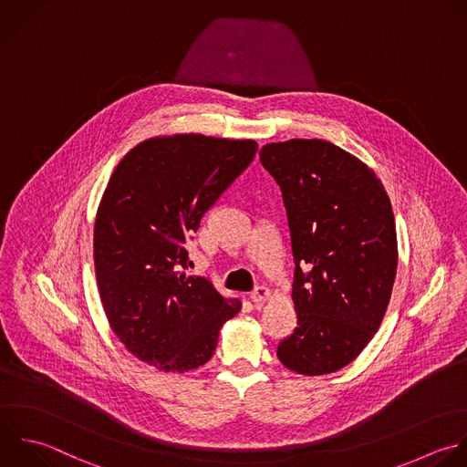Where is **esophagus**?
<instances>
[{"mask_svg":"<svg viewBox=\"0 0 467 467\" xmlns=\"http://www.w3.org/2000/svg\"><path fill=\"white\" fill-rule=\"evenodd\" d=\"M249 298H251L254 304H262V302H267V300L271 298V291H269V287H265V285H258V287L249 295Z\"/></svg>","mask_w":467,"mask_h":467,"instance_id":"esophagus-1","label":"esophagus"}]
</instances>
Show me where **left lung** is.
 <instances>
[{"instance_id": "8db88e82", "label": "left lung", "mask_w": 467, "mask_h": 467, "mask_svg": "<svg viewBox=\"0 0 467 467\" xmlns=\"http://www.w3.org/2000/svg\"><path fill=\"white\" fill-rule=\"evenodd\" d=\"M287 209L295 256V333L280 362L306 377L351 364L379 331L397 276L391 200L377 172L326 140H287L260 150Z\"/></svg>"}]
</instances>
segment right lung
<instances>
[{"label": "right lung", "mask_w": 467, "mask_h": 467, "mask_svg": "<svg viewBox=\"0 0 467 467\" xmlns=\"http://www.w3.org/2000/svg\"><path fill=\"white\" fill-rule=\"evenodd\" d=\"M254 140L167 134L132 147L114 169L94 222V271L118 340L165 373L214 355L242 302L187 275V240L218 196L253 161Z\"/></svg>", "instance_id": "right-lung-1"}]
</instances>
